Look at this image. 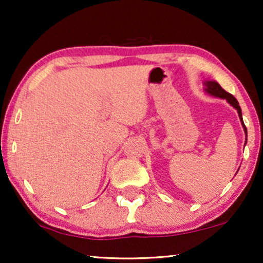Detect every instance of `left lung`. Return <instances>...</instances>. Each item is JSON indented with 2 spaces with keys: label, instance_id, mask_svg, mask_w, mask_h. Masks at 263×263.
Returning a JSON list of instances; mask_svg holds the SVG:
<instances>
[{
  "label": "left lung",
  "instance_id": "left-lung-1",
  "mask_svg": "<svg viewBox=\"0 0 263 263\" xmlns=\"http://www.w3.org/2000/svg\"><path fill=\"white\" fill-rule=\"evenodd\" d=\"M203 85H204V92L208 93V95L213 96V97H217V98L226 99V102H228L230 105H231L232 107H235V109L237 110V112H238V116H239V121H240V123H242L244 133H246V142H244V146H246L247 145L248 133H247V128H246V125H244V122H243L242 110H240V106H239L238 102H237V99L232 95H230L229 92H226L224 88H221V86L219 85L217 81L204 80Z\"/></svg>",
  "mask_w": 263,
  "mask_h": 263
}]
</instances>
